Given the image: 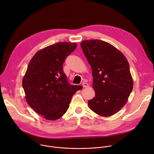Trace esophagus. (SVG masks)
<instances>
[{
	"instance_id": "34e87169",
	"label": "esophagus",
	"mask_w": 154,
	"mask_h": 154,
	"mask_svg": "<svg viewBox=\"0 0 154 154\" xmlns=\"http://www.w3.org/2000/svg\"><path fill=\"white\" fill-rule=\"evenodd\" d=\"M82 86H83V88H87L89 86V84L88 83H86V82H83L82 83Z\"/></svg>"
}]
</instances>
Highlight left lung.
Segmentation results:
<instances>
[{
    "instance_id": "obj_1",
    "label": "left lung",
    "mask_w": 154,
    "mask_h": 154,
    "mask_svg": "<svg viewBox=\"0 0 154 154\" xmlns=\"http://www.w3.org/2000/svg\"><path fill=\"white\" fill-rule=\"evenodd\" d=\"M80 45L92 71L95 93L88 101V106L100 116H111L125 106L133 89L128 61L108 42L83 40Z\"/></svg>"
}]
</instances>
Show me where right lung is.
Returning a JSON list of instances; mask_svg holds the SVG:
<instances>
[{
  "instance_id": "add662e5",
  "label": "right lung",
  "mask_w": 154,
  "mask_h": 154,
  "mask_svg": "<svg viewBox=\"0 0 154 154\" xmlns=\"http://www.w3.org/2000/svg\"><path fill=\"white\" fill-rule=\"evenodd\" d=\"M77 43L58 42L34 54L23 78L27 103L48 120H56L67 111L72 97L81 86L71 85L63 70L66 57Z\"/></svg>"
}]
</instances>
